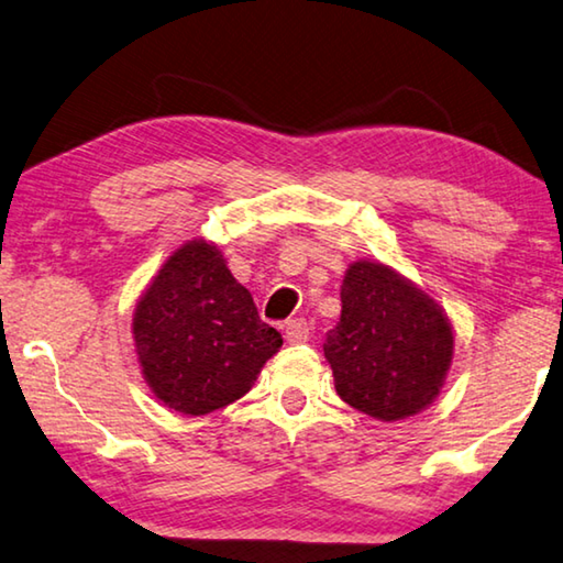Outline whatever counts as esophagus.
Returning a JSON list of instances; mask_svg holds the SVG:
<instances>
[{
	"label": "esophagus",
	"instance_id": "1",
	"mask_svg": "<svg viewBox=\"0 0 563 563\" xmlns=\"http://www.w3.org/2000/svg\"><path fill=\"white\" fill-rule=\"evenodd\" d=\"M284 336H287L289 344H303V342H309V339H311V329H309V324H307V319H301V317L289 319V321H287V329H284Z\"/></svg>",
	"mask_w": 563,
	"mask_h": 563
}]
</instances>
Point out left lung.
Returning a JSON list of instances; mask_svg holds the SVG:
<instances>
[{"label": "left lung", "instance_id": "8db88e82", "mask_svg": "<svg viewBox=\"0 0 563 563\" xmlns=\"http://www.w3.org/2000/svg\"><path fill=\"white\" fill-rule=\"evenodd\" d=\"M324 356L336 394L356 411L399 421L429 407L454 356L439 303L379 262H354L342 284V319Z\"/></svg>", "mask_w": 563, "mask_h": 563}]
</instances>
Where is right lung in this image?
Masks as SVG:
<instances>
[{
	"mask_svg": "<svg viewBox=\"0 0 563 563\" xmlns=\"http://www.w3.org/2000/svg\"><path fill=\"white\" fill-rule=\"evenodd\" d=\"M132 334L150 389L169 409L205 417L252 389L282 334L205 239L174 252L134 309Z\"/></svg>",
	"mask_w": 563,
	"mask_h": 563,
	"instance_id": "1",
	"label": "right lung"
}]
</instances>
